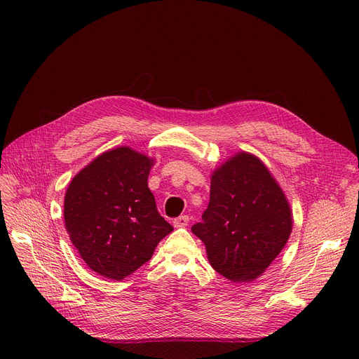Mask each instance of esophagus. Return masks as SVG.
Returning <instances> with one entry per match:
<instances>
[{
	"mask_svg": "<svg viewBox=\"0 0 359 359\" xmlns=\"http://www.w3.org/2000/svg\"><path fill=\"white\" fill-rule=\"evenodd\" d=\"M187 224H189V217H187V215H182V217H179V218H176L173 221V226L175 228H184V226H187Z\"/></svg>",
	"mask_w": 359,
	"mask_h": 359,
	"instance_id": "34e87169",
	"label": "esophagus"
}]
</instances>
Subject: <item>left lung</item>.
Segmentation results:
<instances>
[{
    "instance_id": "left-lung-1",
    "label": "left lung",
    "mask_w": 359,
    "mask_h": 359,
    "mask_svg": "<svg viewBox=\"0 0 359 359\" xmlns=\"http://www.w3.org/2000/svg\"><path fill=\"white\" fill-rule=\"evenodd\" d=\"M292 228L281 187L264 163L241 151L212 173L209 205L192 232L215 270L233 283H248L269 269Z\"/></svg>"
}]
</instances>
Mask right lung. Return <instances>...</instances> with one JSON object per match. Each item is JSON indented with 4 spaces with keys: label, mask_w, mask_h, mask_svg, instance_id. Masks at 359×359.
<instances>
[{
    "label": "right lung",
    "mask_w": 359,
    "mask_h": 359,
    "mask_svg": "<svg viewBox=\"0 0 359 359\" xmlns=\"http://www.w3.org/2000/svg\"><path fill=\"white\" fill-rule=\"evenodd\" d=\"M153 164L130 147H116L83 167L66 190L63 217L70 241L102 277L133 274L173 231L149 189Z\"/></svg>",
    "instance_id": "1"
}]
</instances>
